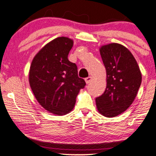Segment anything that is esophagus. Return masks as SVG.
<instances>
[{
    "mask_svg": "<svg viewBox=\"0 0 156 156\" xmlns=\"http://www.w3.org/2000/svg\"><path fill=\"white\" fill-rule=\"evenodd\" d=\"M91 80H92V77H87V78H85V81L87 83H89L91 82Z\"/></svg>",
    "mask_w": 156,
    "mask_h": 156,
    "instance_id": "esophagus-1",
    "label": "esophagus"
}]
</instances>
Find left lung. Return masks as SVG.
<instances>
[{"instance_id":"1","label":"left lung","mask_w":156,"mask_h":156,"mask_svg":"<svg viewBox=\"0 0 156 156\" xmlns=\"http://www.w3.org/2000/svg\"><path fill=\"white\" fill-rule=\"evenodd\" d=\"M100 53L106 69L107 85L104 93L95 99L98 112L114 117L132 104L141 83V74L132 53L122 44L102 46Z\"/></svg>"}]
</instances>
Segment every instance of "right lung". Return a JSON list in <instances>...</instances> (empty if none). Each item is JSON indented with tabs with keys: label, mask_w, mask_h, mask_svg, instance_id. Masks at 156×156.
<instances>
[{
	"label": "right lung",
	"mask_w": 156,
	"mask_h": 156,
	"mask_svg": "<svg viewBox=\"0 0 156 156\" xmlns=\"http://www.w3.org/2000/svg\"><path fill=\"white\" fill-rule=\"evenodd\" d=\"M73 41L58 37L35 55L29 71V83L36 99L44 109L64 115L73 110L86 82L78 76L76 64L68 60Z\"/></svg>",
	"instance_id": "obj_1"
}]
</instances>
